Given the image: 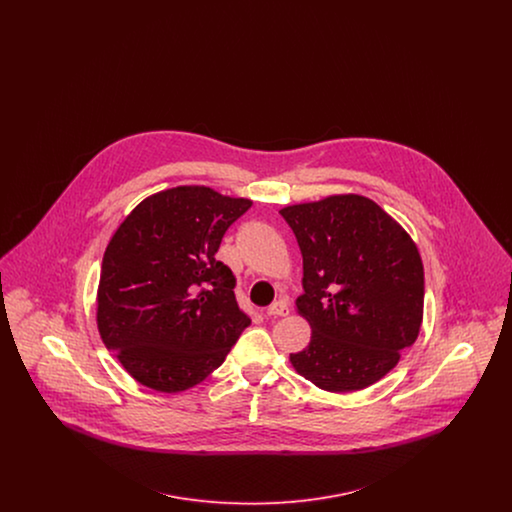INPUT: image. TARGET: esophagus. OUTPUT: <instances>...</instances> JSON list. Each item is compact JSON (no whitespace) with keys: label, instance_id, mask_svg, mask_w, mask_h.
Returning <instances> with one entry per match:
<instances>
[{"label":"esophagus","instance_id":"esophagus-1","mask_svg":"<svg viewBox=\"0 0 512 512\" xmlns=\"http://www.w3.org/2000/svg\"><path fill=\"white\" fill-rule=\"evenodd\" d=\"M288 313H290V305H288V301H284V299L274 301L267 309L268 317H286Z\"/></svg>","mask_w":512,"mask_h":512}]
</instances>
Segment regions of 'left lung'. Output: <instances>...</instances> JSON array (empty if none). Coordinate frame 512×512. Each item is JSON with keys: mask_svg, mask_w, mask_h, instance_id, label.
Here are the masks:
<instances>
[{"mask_svg": "<svg viewBox=\"0 0 512 512\" xmlns=\"http://www.w3.org/2000/svg\"><path fill=\"white\" fill-rule=\"evenodd\" d=\"M280 215L303 255L297 311L313 328L292 365L320 390L368 388L418 338L424 268L416 245L363 195H332Z\"/></svg>", "mask_w": 512, "mask_h": 512, "instance_id": "1", "label": "left lung"}]
</instances>
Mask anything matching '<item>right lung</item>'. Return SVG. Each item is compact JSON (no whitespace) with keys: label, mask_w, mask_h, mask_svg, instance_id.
Returning <instances> with one entry per match:
<instances>
[{"label":"right lung","mask_w":512,"mask_h":512,"mask_svg":"<svg viewBox=\"0 0 512 512\" xmlns=\"http://www.w3.org/2000/svg\"><path fill=\"white\" fill-rule=\"evenodd\" d=\"M249 207V199L180 186L144 199L111 238L99 276V334L140 384L192 388L251 324L236 301V276L215 257Z\"/></svg>","instance_id":"obj_1"}]
</instances>
